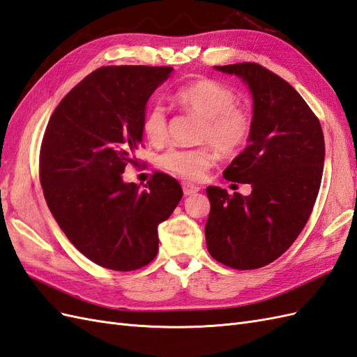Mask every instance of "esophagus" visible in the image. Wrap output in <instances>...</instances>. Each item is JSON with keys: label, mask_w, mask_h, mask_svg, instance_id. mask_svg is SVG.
Masks as SVG:
<instances>
[{"label": "esophagus", "mask_w": 357, "mask_h": 357, "mask_svg": "<svg viewBox=\"0 0 357 357\" xmlns=\"http://www.w3.org/2000/svg\"><path fill=\"white\" fill-rule=\"evenodd\" d=\"M198 190H199V188L195 186V185H192V183H183V194H185L186 197L197 194Z\"/></svg>", "instance_id": "1"}]
</instances>
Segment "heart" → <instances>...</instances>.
<instances>
[{
	"label": "heart",
	"mask_w": 357,
	"mask_h": 357,
	"mask_svg": "<svg viewBox=\"0 0 357 357\" xmlns=\"http://www.w3.org/2000/svg\"><path fill=\"white\" fill-rule=\"evenodd\" d=\"M176 99L204 120L199 139L210 142L220 153L233 155L248 142L252 121L246 111L236 108V94L225 85L201 79L180 89ZM141 128L150 142L160 144L168 132L165 108L159 103L151 105L144 114ZM211 163L213 155L208 149H169L159 158L162 168L188 180H199Z\"/></svg>",
	"instance_id": "obj_1"
}]
</instances>
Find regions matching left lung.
<instances>
[{"label": "left lung", "mask_w": 357, "mask_h": 357, "mask_svg": "<svg viewBox=\"0 0 357 357\" xmlns=\"http://www.w3.org/2000/svg\"><path fill=\"white\" fill-rule=\"evenodd\" d=\"M236 75L252 98L248 147L225 168L229 181L252 188L243 197L208 186L206 242L216 261L238 271L275 261L306 225L319 195L324 137L319 119L293 86L255 63L215 66Z\"/></svg>", "instance_id": "1"}]
</instances>
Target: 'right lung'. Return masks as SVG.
<instances>
[{"mask_svg":"<svg viewBox=\"0 0 357 357\" xmlns=\"http://www.w3.org/2000/svg\"><path fill=\"white\" fill-rule=\"evenodd\" d=\"M172 67L108 66L66 96L40 149L46 204L72 245L93 263L137 271L158 254V227L183 197L180 183L156 172L146 189L123 180L142 142L150 96Z\"/></svg>","mask_w":357,"mask_h":357,"instance_id":"add662e5","label":"right lung"}]
</instances>
